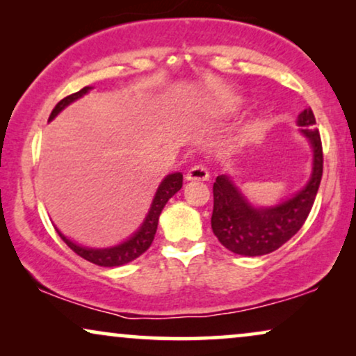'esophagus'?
Wrapping results in <instances>:
<instances>
[{
	"label": "esophagus",
	"mask_w": 356,
	"mask_h": 356,
	"mask_svg": "<svg viewBox=\"0 0 356 356\" xmlns=\"http://www.w3.org/2000/svg\"><path fill=\"white\" fill-rule=\"evenodd\" d=\"M188 181H207L209 179V170L204 163L193 165L186 173Z\"/></svg>",
	"instance_id": "esophagus-1"
}]
</instances>
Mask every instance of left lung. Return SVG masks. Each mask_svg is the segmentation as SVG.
Here are the masks:
<instances>
[{
    "label": "left lung",
    "mask_w": 356,
    "mask_h": 356,
    "mask_svg": "<svg viewBox=\"0 0 356 356\" xmlns=\"http://www.w3.org/2000/svg\"><path fill=\"white\" fill-rule=\"evenodd\" d=\"M298 124L314 149L313 175L306 186L289 201L269 209H254L245 201L225 175L213 183L212 232L227 250L241 256H264L279 250L303 227L313 209L323 178L324 157L319 131L311 108L298 116Z\"/></svg>",
    "instance_id": "left-lung-1"
}]
</instances>
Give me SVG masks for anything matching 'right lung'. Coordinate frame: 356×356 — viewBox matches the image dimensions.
<instances>
[{
  "instance_id": "obj_1",
  "label": "right lung",
  "mask_w": 356,
  "mask_h": 356,
  "mask_svg": "<svg viewBox=\"0 0 356 356\" xmlns=\"http://www.w3.org/2000/svg\"><path fill=\"white\" fill-rule=\"evenodd\" d=\"M89 89L90 87H84V89H81L79 92H74V94L67 95L63 100L58 102L48 120L55 118V116L60 113V111L65 108L66 105H70L71 102H74L79 99V97L87 94ZM181 186H183V175L181 173L168 175V177L163 179L162 184H160L157 189V194H155V197H154L152 207H150L149 216L145 217V222L143 223V227H140L139 232H136L128 241H124L123 245H118L115 248H106V250H90V248H82V246L74 245V243L67 240L66 236H63L60 232L58 230L56 232H58V235L61 236V240L65 241L77 256L84 257L86 261L92 262V264H97L102 267H115V266L128 264V262L134 261L136 257L144 254V252L150 248V245H152L155 232H157L160 212H162L165 204L168 202V199L175 196V193H178L179 189H181Z\"/></svg>"
}]
</instances>
